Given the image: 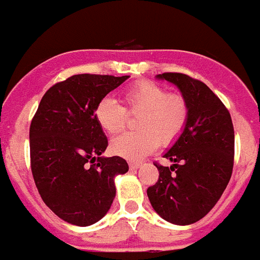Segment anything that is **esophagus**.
<instances>
[{
	"label": "esophagus",
	"mask_w": 260,
	"mask_h": 260,
	"mask_svg": "<svg viewBox=\"0 0 260 260\" xmlns=\"http://www.w3.org/2000/svg\"><path fill=\"white\" fill-rule=\"evenodd\" d=\"M141 165L142 164H139V162H128V167H130L132 170H137V169H139Z\"/></svg>",
	"instance_id": "1"
}]
</instances>
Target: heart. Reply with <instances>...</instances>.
Wrapping results in <instances>:
<instances>
[{"instance_id":"1","label":"heart","mask_w":260,"mask_h":260,"mask_svg":"<svg viewBox=\"0 0 260 260\" xmlns=\"http://www.w3.org/2000/svg\"><path fill=\"white\" fill-rule=\"evenodd\" d=\"M125 107L105 96L96 104L94 115L107 134H117L127 123L128 114L138 115V132L118 135L110 143L111 153L130 160H139L154 153L158 145L170 147L187 127L190 105L181 93H169L166 87L142 79L123 93Z\"/></svg>"}]
</instances>
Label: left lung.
<instances>
[{
	"mask_svg": "<svg viewBox=\"0 0 260 260\" xmlns=\"http://www.w3.org/2000/svg\"><path fill=\"white\" fill-rule=\"evenodd\" d=\"M158 78L175 83L190 105V119L182 137L165 158L155 162L159 178L147 188L153 209L167 222L191 224L215 206L230 181L234 166V126L230 111L206 83L182 73Z\"/></svg>",
	"mask_w": 260,
	"mask_h": 260,
	"instance_id": "left-lung-1",
	"label": "left lung"
}]
</instances>
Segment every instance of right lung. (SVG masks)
<instances>
[{"label": "right lung", "mask_w": 260, "mask_h": 260, "mask_svg": "<svg viewBox=\"0 0 260 260\" xmlns=\"http://www.w3.org/2000/svg\"><path fill=\"white\" fill-rule=\"evenodd\" d=\"M128 76L77 74L44 94L30 123V167L41 198L76 226L104 218L115 197L114 178L128 165L104 158L107 138L94 115L96 104Z\"/></svg>", "instance_id": "right-lung-1"}]
</instances>
